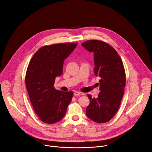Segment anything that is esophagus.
<instances>
[{"label": "esophagus", "mask_w": 152, "mask_h": 152, "mask_svg": "<svg viewBox=\"0 0 152 152\" xmlns=\"http://www.w3.org/2000/svg\"><path fill=\"white\" fill-rule=\"evenodd\" d=\"M74 95L75 96H81V95H84V93L82 92H79V91H75L74 92Z\"/></svg>", "instance_id": "obj_1"}]
</instances>
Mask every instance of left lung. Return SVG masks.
<instances>
[{
  "label": "left lung",
  "instance_id": "1",
  "mask_svg": "<svg viewBox=\"0 0 152 152\" xmlns=\"http://www.w3.org/2000/svg\"><path fill=\"white\" fill-rule=\"evenodd\" d=\"M82 46L94 53V72L101 77L98 96L95 98L88 94L90 104L86 114L97 123L107 122L117 113L124 96L126 81L124 64L115 50L107 43L91 39Z\"/></svg>",
  "mask_w": 152,
  "mask_h": 152
}]
</instances>
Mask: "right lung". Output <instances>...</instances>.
<instances>
[{"label": "right lung", "instance_id": "add662e5", "mask_svg": "<svg viewBox=\"0 0 152 152\" xmlns=\"http://www.w3.org/2000/svg\"><path fill=\"white\" fill-rule=\"evenodd\" d=\"M77 43L44 46L31 58L25 75V84L35 113L42 122L55 124L64 117L73 92L54 88L55 78L63 73L64 61Z\"/></svg>", "mask_w": 152, "mask_h": 152}]
</instances>
